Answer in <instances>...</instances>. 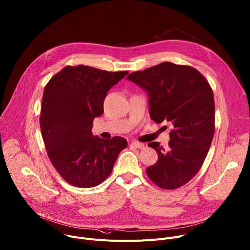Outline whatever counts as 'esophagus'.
Here are the masks:
<instances>
[{
	"mask_svg": "<svg viewBox=\"0 0 250 250\" xmlns=\"http://www.w3.org/2000/svg\"><path fill=\"white\" fill-rule=\"evenodd\" d=\"M132 146L138 148V149H144L145 148V145L141 144V142H138V141H132L130 144Z\"/></svg>",
	"mask_w": 250,
	"mask_h": 250,
	"instance_id": "1",
	"label": "esophagus"
}]
</instances>
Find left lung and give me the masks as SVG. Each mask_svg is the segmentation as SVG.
Instances as JSON below:
<instances>
[{"label": "left lung", "instance_id": "left-lung-1", "mask_svg": "<svg viewBox=\"0 0 250 250\" xmlns=\"http://www.w3.org/2000/svg\"><path fill=\"white\" fill-rule=\"evenodd\" d=\"M127 80L147 92L152 121L173 125L166 149L157 141L148 144L158 160L146 168L147 176L162 189L185 185L201 169L215 133V101L208 82L197 69L171 62L136 71Z\"/></svg>", "mask_w": 250, "mask_h": 250}]
</instances>
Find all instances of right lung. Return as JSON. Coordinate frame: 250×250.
<instances>
[{"mask_svg":"<svg viewBox=\"0 0 250 250\" xmlns=\"http://www.w3.org/2000/svg\"><path fill=\"white\" fill-rule=\"evenodd\" d=\"M127 73L66 66L46 84L42 135L50 162L69 184L79 188L100 185L127 146L124 137L103 139L92 134L93 121L103 115L106 94Z\"/></svg>","mask_w":250,"mask_h":250,"instance_id":"1","label":"right lung"}]
</instances>
